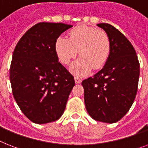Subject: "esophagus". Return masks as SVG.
Instances as JSON below:
<instances>
[{
	"mask_svg": "<svg viewBox=\"0 0 148 148\" xmlns=\"http://www.w3.org/2000/svg\"><path fill=\"white\" fill-rule=\"evenodd\" d=\"M74 81H75V83L76 84H81V79H80V78H78V77H74Z\"/></svg>",
	"mask_w": 148,
	"mask_h": 148,
	"instance_id": "esophagus-1",
	"label": "esophagus"
}]
</instances>
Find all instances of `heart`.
<instances>
[{"label": "heart", "instance_id": "heart-1", "mask_svg": "<svg viewBox=\"0 0 148 148\" xmlns=\"http://www.w3.org/2000/svg\"><path fill=\"white\" fill-rule=\"evenodd\" d=\"M54 49L60 62L69 64L79 51L81 56L71 66L72 74L77 77L88 75L91 70L105 65L111 51L109 36L105 31L87 25H79L69 32V38L59 36Z\"/></svg>", "mask_w": 148, "mask_h": 148}]
</instances>
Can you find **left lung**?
<instances>
[{
    "mask_svg": "<svg viewBox=\"0 0 148 148\" xmlns=\"http://www.w3.org/2000/svg\"><path fill=\"white\" fill-rule=\"evenodd\" d=\"M97 25L109 36L111 51L103 68L82 81L84 103L93 119L112 124L121 119L133 104L140 64L135 50L123 34L110 24Z\"/></svg>",
    "mask_w": 148,
    "mask_h": 148,
    "instance_id": "obj_1",
    "label": "left lung"
}]
</instances>
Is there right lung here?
I'll use <instances>...</instances> for the list:
<instances>
[{
  "mask_svg": "<svg viewBox=\"0 0 148 148\" xmlns=\"http://www.w3.org/2000/svg\"><path fill=\"white\" fill-rule=\"evenodd\" d=\"M72 25L40 22L29 29L15 47L10 81L15 101L35 124L59 119L74 88V77L58 61L56 39Z\"/></svg>",
  "mask_w": 148,
  "mask_h": 148,
  "instance_id": "obj_1",
  "label": "right lung"
}]
</instances>
